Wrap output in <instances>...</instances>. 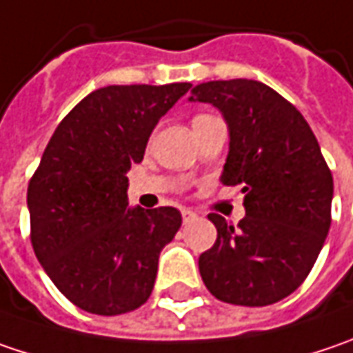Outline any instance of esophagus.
<instances>
[{
  "instance_id": "1",
  "label": "esophagus",
  "mask_w": 353,
  "mask_h": 353,
  "mask_svg": "<svg viewBox=\"0 0 353 353\" xmlns=\"http://www.w3.org/2000/svg\"><path fill=\"white\" fill-rule=\"evenodd\" d=\"M181 218H183V223H190V221H194L197 218L196 214L192 212V210H188V208H183L181 210Z\"/></svg>"
}]
</instances>
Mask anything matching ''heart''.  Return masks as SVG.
Instances as JSON below:
<instances>
[{
  "label": "heart",
  "mask_w": 353,
  "mask_h": 353,
  "mask_svg": "<svg viewBox=\"0 0 353 353\" xmlns=\"http://www.w3.org/2000/svg\"><path fill=\"white\" fill-rule=\"evenodd\" d=\"M199 117H205V115H197V117H196V119H199Z\"/></svg>",
  "instance_id": "1"
}]
</instances>
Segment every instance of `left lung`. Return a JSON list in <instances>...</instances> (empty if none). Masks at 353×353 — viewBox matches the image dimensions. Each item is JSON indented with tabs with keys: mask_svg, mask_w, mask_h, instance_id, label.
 <instances>
[{
	"mask_svg": "<svg viewBox=\"0 0 353 353\" xmlns=\"http://www.w3.org/2000/svg\"><path fill=\"white\" fill-rule=\"evenodd\" d=\"M190 101L221 112L230 130L221 183L245 194L238 228L208 216L218 239L199 256L201 280L225 303H276L307 278L332 223L334 177L320 143L303 115L261 81L199 83Z\"/></svg>",
	"mask_w": 353,
	"mask_h": 353,
	"instance_id": "1",
	"label": "left lung"
}]
</instances>
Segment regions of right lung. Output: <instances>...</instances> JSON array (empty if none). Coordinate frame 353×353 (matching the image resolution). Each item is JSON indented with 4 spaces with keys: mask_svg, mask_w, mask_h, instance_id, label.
<instances>
[{
    "mask_svg": "<svg viewBox=\"0 0 353 353\" xmlns=\"http://www.w3.org/2000/svg\"><path fill=\"white\" fill-rule=\"evenodd\" d=\"M192 83L108 85L55 128L28 185L32 245L55 288L97 316L152 296L157 259L181 225L176 208H128V172L159 117Z\"/></svg>",
    "mask_w": 353,
    "mask_h": 353,
    "instance_id": "right-lung-1",
    "label": "right lung"
}]
</instances>
